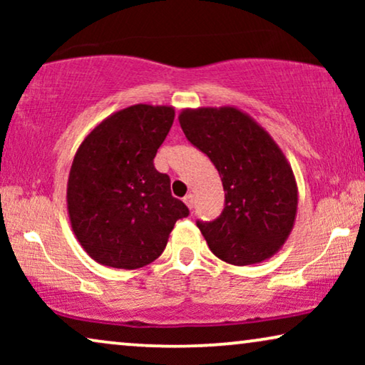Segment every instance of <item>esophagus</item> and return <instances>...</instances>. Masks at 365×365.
<instances>
[{
    "mask_svg": "<svg viewBox=\"0 0 365 365\" xmlns=\"http://www.w3.org/2000/svg\"><path fill=\"white\" fill-rule=\"evenodd\" d=\"M182 201H184V204H186V206H187L189 209L194 207V196H192V194H186Z\"/></svg>",
    "mask_w": 365,
    "mask_h": 365,
    "instance_id": "34e87169",
    "label": "esophagus"
}]
</instances>
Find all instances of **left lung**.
I'll list each match as a JSON object with an SVG mask.
<instances>
[{
	"mask_svg": "<svg viewBox=\"0 0 365 365\" xmlns=\"http://www.w3.org/2000/svg\"><path fill=\"white\" fill-rule=\"evenodd\" d=\"M184 134L216 166L226 204L197 227L216 257L249 266L272 257L297 214V182L281 148L247 113L234 106L182 109Z\"/></svg>",
	"mask_w": 365,
	"mask_h": 365,
	"instance_id": "left-lung-1",
	"label": "left lung"
}]
</instances>
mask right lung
<instances>
[{
	"label": "right lung",
	"instance_id": "right-lung-1",
	"mask_svg": "<svg viewBox=\"0 0 365 365\" xmlns=\"http://www.w3.org/2000/svg\"><path fill=\"white\" fill-rule=\"evenodd\" d=\"M174 121L173 106L134 104L103 119L79 144L68 178V216L98 264L139 269L161 256L186 204L154 156Z\"/></svg>",
	"mask_w": 365,
	"mask_h": 365
}]
</instances>
